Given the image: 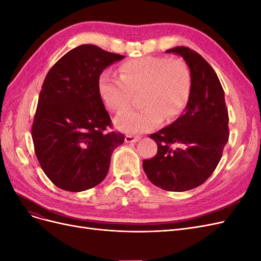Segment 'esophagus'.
Returning a JSON list of instances; mask_svg holds the SVG:
<instances>
[{"instance_id":"obj_1","label":"esophagus","mask_w":261,"mask_h":261,"mask_svg":"<svg viewBox=\"0 0 261 261\" xmlns=\"http://www.w3.org/2000/svg\"><path fill=\"white\" fill-rule=\"evenodd\" d=\"M139 139H140L139 136H133V135H126L125 137L126 143H137Z\"/></svg>"}]
</instances>
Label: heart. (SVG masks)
I'll use <instances>...</instances> for the list:
<instances>
[{"label": "heart", "instance_id": "1", "mask_svg": "<svg viewBox=\"0 0 261 261\" xmlns=\"http://www.w3.org/2000/svg\"><path fill=\"white\" fill-rule=\"evenodd\" d=\"M193 90V77L187 63L178 58L143 57L124 62L118 77L102 73L98 92L103 105L122 114L132 105L133 93L141 91L143 109L116 118V126L129 134L146 133L164 118L174 120L187 107Z\"/></svg>", "mask_w": 261, "mask_h": 261}]
</instances>
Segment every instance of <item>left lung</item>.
I'll return each instance as SVG.
<instances>
[{
  "label": "left lung",
  "mask_w": 261,
  "mask_h": 261,
  "mask_svg": "<svg viewBox=\"0 0 261 261\" xmlns=\"http://www.w3.org/2000/svg\"><path fill=\"white\" fill-rule=\"evenodd\" d=\"M191 69L193 90L185 112L167 127L150 135L158 152L143 161L147 177L168 192L198 187L216 170L228 140L224 91L215 70L199 53L175 46Z\"/></svg>",
  "instance_id": "left-lung-1"
}]
</instances>
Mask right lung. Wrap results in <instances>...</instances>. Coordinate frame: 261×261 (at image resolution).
I'll use <instances>...</instances> for the list:
<instances>
[{
    "label": "right lung",
    "instance_id": "obj_1",
    "mask_svg": "<svg viewBox=\"0 0 261 261\" xmlns=\"http://www.w3.org/2000/svg\"><path fill=\"white\" fill-rule=\"evenodd\" d=\"M124 55L82 44L68 51L46 74L34 117L36 156L52 183L68 192L100 184L114 149L124 143L99 92L98 81Z\"/></svg>",
    "mask_w": 261,
    "mask_h": 261
}]
</instances>
